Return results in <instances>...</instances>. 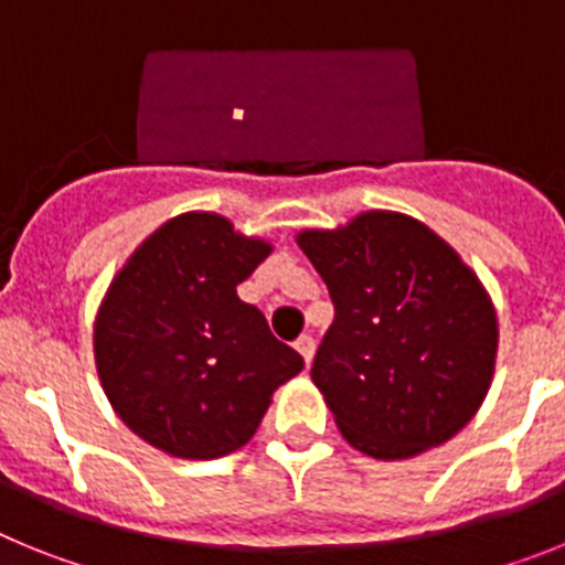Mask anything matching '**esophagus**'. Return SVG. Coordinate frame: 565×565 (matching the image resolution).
I'll return each instance as SVG.
<instances>
[{
    "label": "esophagus",
    "mask_w": 565,
    "mask_h": 565,
    "mask_svg": "<svg viewBox=\"0 0 565 565\" xmlns=\"http://www.w3.org/2000/svg\"><path fill=\"white\" fill-rule=\"evenodd\" d=\"M294 348H297V351H299V356L306 359V364L313 362V351H317V344H313L311 333H302V337H299L297 342H294Z\"/></svg>",
    "instance_id": "obj_1"
}]
</instances>
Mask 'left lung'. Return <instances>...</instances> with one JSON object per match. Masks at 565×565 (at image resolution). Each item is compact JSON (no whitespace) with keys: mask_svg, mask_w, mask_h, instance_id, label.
I'll list each match as a JSON object with an SVG mask.
<instances>
[{"mask_svg":"<svg viewBox=\"0 0 565 565\" xmlns=\"http://www.w3.org/2000/svg\"><path fill=\"white\" fill-rule=\"evenodd\" d=\"M297 246L337 308L311 379L344 441L402 461L463 430L495 376L498 313L461 254L387 209L302 228Z\"/></svg>","mask_w":565,"mask_h":565,"instance_id":"1","label":"left lung"}]
</instances>
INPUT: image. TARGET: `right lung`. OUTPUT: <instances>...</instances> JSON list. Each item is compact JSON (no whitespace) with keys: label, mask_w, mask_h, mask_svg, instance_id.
I'll list each match as a JSON object with an SVG mask.
<instances>
[{"label":"right lung","mask_w":565,"mask_h":565,"mask_svg":"<svg viewBox=\"0 0 565 565\" xmlns=\"http://www.w3.org/2000/svg\"><path fill=\"white\" fill-rule=\"evenodd\" d=\"M274 252L217 212L154 228L109 282L93 356L115 416L154 450L209 461L252 441L274 391L302 371L237 286Z\"/></svg>","instance_id":"add662e5"}]
</instances>
